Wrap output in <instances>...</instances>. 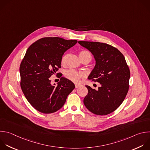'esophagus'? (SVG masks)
Wrapping results in <instances>:
<instances>
[{
  "mask_svg": "<svg viewBox=\"0 0 150 150\" xmlns=\"http://www.w3.org/2000/svg\"><path fill=\"white\" fill-rule=\"evenodd\" d=\"M81 85H79V84H75V88H78L79 87H80Z\"/></svg>",
  "mask_w": 150,
  "mask_h": 150,
  "instance_id": "1",
  "label": "esophagus"
}]
</instances>
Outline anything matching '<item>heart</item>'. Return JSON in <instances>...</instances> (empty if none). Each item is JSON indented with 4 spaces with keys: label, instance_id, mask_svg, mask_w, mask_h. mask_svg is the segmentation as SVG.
Returning <instances> with one entry per match:
<instances>
[{
    "label": "heart",
    "instance_id": "b5f03b06",
    "mask_svg": "<svg viewBox=\"0 0 150 150\" xmlns=\"http://www.w3.org/2000/svg\"><path fill=\"white\" fill-rule=\"evenodd\" d=\"M68 56V54H65L61 59V63L64 64L66 62L67 58ZM79 58H82L83 57H88L90 59H91V55L87 51H82L79 53ZM65 76L69 80L75 83H78L82 78H84L85 77V73L83 72H78L75 69H70L66 72Z\"/></svg>",
    "mask_w": 150,
    "mask_h": 150
}]
</instances>
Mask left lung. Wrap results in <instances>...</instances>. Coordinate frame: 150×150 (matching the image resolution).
Instances as JSON below:
<instances>
[{
	"label": "left lung",
	"instance_id": "left-lung-1",
	"mask_svg": "<svg viewBox=\"0 0 150 150\" xmlns=\"http://www.w3.org/2000/svg\"><path fill=\"white\" fill-rule=\"evenodd\" d=\"M78 43L91 52L95 61L88 78L100 83L98 90L85 86L88 93L83 104L93 114H109L120 106L128 91L130 71L125 59L117 48L108 44L88 41Z\"/></svg>",
	"mask_w": 150,
	"mask_h": 150
}]
</instances>
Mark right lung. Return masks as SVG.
<instances>
[{
  "mask_svg": "<svg viewBox=\"0 0 150 150\" xmlns=\"http://www.w3.org/2000/svg\"><path fill=\"white\" fill-rule=\"evenodd\" d=\"M77 42L58 37L43 38L26 51L19 69L21 86L28 102L38 111L51 114L60 110L75 88L74 83L66 78L61 77L57 86L51 83L49 78L61 67L64 52Z\"/></svg>",
  "mask_w": 150,
  "mask_h": 150,
  "instance_id": "obj_1",
  "label": "right lung"
}]
</instances>
